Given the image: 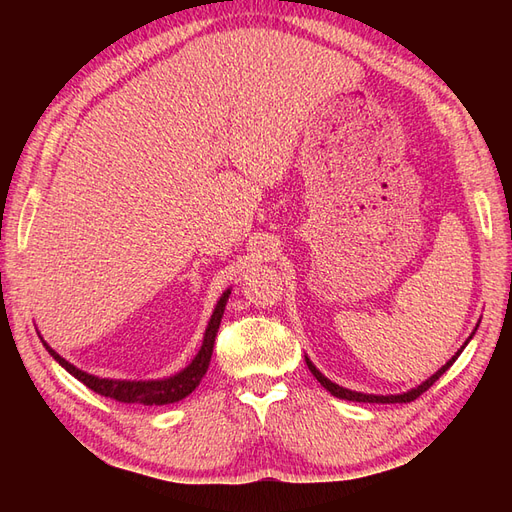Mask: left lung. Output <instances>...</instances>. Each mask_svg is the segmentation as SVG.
Segmentation results:
<instances>
[{"label":"left lung","instance_id":"obj_1","mask_svg":"<svg viewBox=\"0 0 512 512\" xmlns=\"http://www.w3.org/2000/svg\"><path fill=\"white\" fill-rule=\"evenodd\" d=\"M471 336H473V334H471ZM471 336H469V339H471ZM464 345H466V343H464ZM464 345L460 347L458 354H455V356L451 358V361H449L447 365H442V367L438 369V372L433 374L431 378L424 380L422 385H418L416 389L407 391V394H398V396H374V394H361V391H352V389L339 387V385H336V383H332V380L325 378V376L319 372V369L312 365V361H310L308 356H306V363H308V369H310V372L314 374V378H317L319 383H321L325 389H328L332 396L341 398V400H352V402H411V400H416L420 394H424V391H427V389H429L433 383H436V380H438V378H440L444 372H447V369H449V367L455 363V358H458V356H460V352L464 350Z\"/></svg>","mask_w":512,"mask_h":512}]
</instances>
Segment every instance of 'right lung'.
<instances>
[{"instance_id": "obj_1", "label": "right lung", "mask_w": 512, "mask_h": 512, "mask_svg": "<svg viewBox=\"0 0 512 512\" xmlns=\"http://www.w3.org/2000/svg\"><path fill=\"white\" fill-rule=\"evenodd\" d=\"M228 295H231V290H226L220 297V301H217L215 312L209 321V328H206V332H204V341H202L198 356H195L191 365L184 367L180 374L165 378V380H110V378L85 374V372H81V369H76L72 363L65 361V358H61L48 343H43V345H46V350L52 354L54 361H59L61 367L68 369L74 378H79L85 387H90L92 391H96V394L112 398L116 402H138V405H149V407L151 405H169V402H178L182 398H187L191 391L200 385L202 376L206 374V369H209L213 343L217 336V328H220Z\"/></svg>"}]
</instances>
